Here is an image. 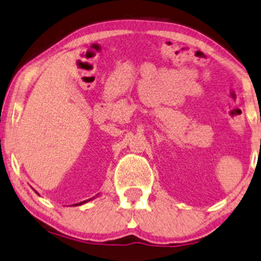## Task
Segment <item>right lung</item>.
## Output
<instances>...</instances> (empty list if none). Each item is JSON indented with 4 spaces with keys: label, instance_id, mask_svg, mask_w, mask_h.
I'll use <instances>...</instances> for the list:
<instances>
[{
    "label": "right lung",
    "instance_id": "add662e5",
    "mask_svg": "<svg viewBox=\"0 0 261 261\" xmlns=\"http://www.w3.org/2000/svg\"><path fill=\"white\" fill-rule=\"evenodd\" d=\"M96 196H99V195H96ZM95 197H93V198H89V199H86V201H83V202H80V203H76V204H73V205H81V204H85V203H87V202H89V201H92V199H94Z\"/></svg>",
    "mask_w": 261,
    "mask_h": 261
}]
</instances>
